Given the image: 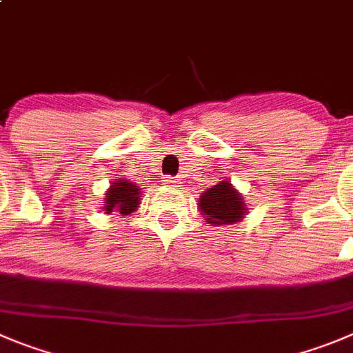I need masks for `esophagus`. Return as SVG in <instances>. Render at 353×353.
I'll use <instances>...</instances> for the list:
<instances>
[{
  "label": "esophagus",
  "mask_w": 353,
  "mask_h": 353,
  "mask_svg": "<svg viewBox=\"0 0 353 353\" xmlns=\"http://www.w3.org/2000/svg\"><path fill=\"white\" fill-rule=\"evenodd\" d=\"M165 184H167V186H172V188L181 186L179 181H177V179H172V177H167V179H165Z\"/></svg>",
  "instance_id": "obj_1"
}]
</instances>
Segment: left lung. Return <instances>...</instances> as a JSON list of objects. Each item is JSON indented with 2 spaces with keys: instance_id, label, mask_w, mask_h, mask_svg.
Masks as SVG:
<instances>
[{
  "instance_id": "obj_1",
  "label": "left lung",
  "mask_w": 353,
  "mask_h": 353,
  "mask_svg": "<svg viewBox=\"0 0 353 353\" xmlns=\"http://www.w3.org/2000/svg\"><path fill=\"white\" fill-rule=\"evenodd\" d=\"M200 209L205 214L207 223L212 225H233L240 221L245 212L242 199L232 188L228 181L209 188L200 196Z\"/></svg>"
}]
</instances>
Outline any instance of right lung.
I'll use <instances>...</instances> for the list:
<instances>
[{"label":"right lung","instance_id":"obj_1","mask_svg":"<svg viewBox=\"0 0 353 353\" xmlns=\"http://www.w3.org/2000/svg\"><path fill=\"white\" fill-rule=\"evenodd\" d=\"M139 188L134 183H128V181H117V183H113V186L110 188V192L106 193V202H104L106 207H104V210H108L106 214L117 210V212L127 216V214L134 212L136 207L139 205Z\"/></svg>","mask_w":353,"mask_h":353}]
</instances>
